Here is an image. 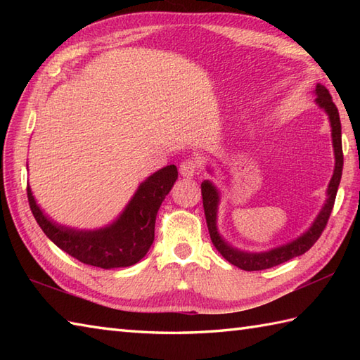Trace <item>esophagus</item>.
<instances>
[{
  "label": "esophagus",
  "mask_w": 360,
  "mask_h": 360,
  "mask_svg": "<svg viewBox=\"0 0 360 360\" xmlns=\"http://www.w3.org/2000/svg\"><path fill=\"white\" fill-rule=\"evenodd\" d=\"M200 168L201 165L196 159H186L184 162L179 165V172L184 178H193L195 174L200 173Z\"/></svg>",
  "instance_id": "obj_1"
}]
</instances>
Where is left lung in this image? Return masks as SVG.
I'll list each match as a JSON object with an SVG mask.
<instances>
[{
  "instance_id": "obj_1",
  "label": "left lung",
  "mask_w": 360,
  "mask_h": 360,
  "mask_svg": "<svg viewBox=\"0 0 360 360\" xmlns=\"http://www.w3.org/2000/svg\"><path fill=\"white\" fill-rule=\"evenodd\" d=\"M317 98L316 102L319 103L320 108H323L328 116H330L331 128H333V145H334V155H335V168L334 174L331 178L330 186H328V200L323 205L322 212L319 213L314 224L311 226L309 231L302 235L300 238H297L292 243H288L285 246H280L277 249H272L269 252H262V254H248V252H241L238 249H233L232 246L221 238L217 231V207L219 202V196L217 188L213 187L209 181H204L201 184V193H202V205L205 213V221H207L209 233L213 246L223 255L229 263L240 267L243 271H263L269 269V267L278 266L285 262H289L290 258L298 257L304 254L314 246L316 241L320 238V235L325 231L328 224V219L334 207L335 195H338V188L340 184L342 178V168H343V151H342V127H340V117L338 106L334 105L330 91H328L323 85L316 86Z\"/></svg>"
}]
</instances>
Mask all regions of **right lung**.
<instances>
[{
    "label": "right lung",
    "mask_w": 360,
    "mask_h": 360,
    "mask_svg": "<svg viewBox=\"0 0 360 360\" xmlns=\"http://www.w3.org/2000/svg\"><path fill=\"white\" fill-rule=\"evenodd\" d=\"M176 179L178 170L174 165L160 168L142 182L116 223L93 232L52 223L37 205L29 186L27 201L38 226L56 246L82 263L112 269L136 264L147 254L155 240L156 213Z\"/></svg>",
    "instance_id": "obj_1"
}]
</instances>
